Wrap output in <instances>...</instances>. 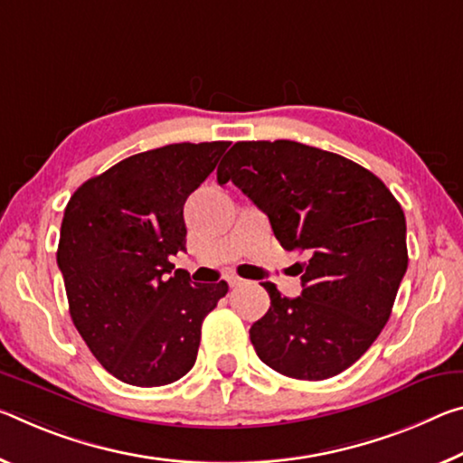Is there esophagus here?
<instances>
[{"instance_id":"obj_1","label":"esophagus","mask_w":463,"mask_h":463,"mask_svg":"<svg viewBox=\"0 0 463 463\" xmlns=\"http://www.w3.org/2000/svg\"><path fill=\"white\" fill-rule=\"evenodd\" d=\"M226 282H229V286H241V284H243V280H241V278L234 276V274L226 276Z\"/></svg>"}]
</instances>
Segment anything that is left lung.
Wrapping results in <instances>:
<instances>
[{
	"mask_svg": "<svg viewBox=\"0 0 463 463\" xmlns=\"http://www.w3.org/2000/svg\"><path fill=\"white\" fill-rule=\"evenodd\" d=\"M268 214L298 263L303 292L263 282L269 309L249 329L280 375L321 381L346 371L377 340L408 268L406 218L385 183L340 154L290 139L237 142L218 166Z\"/></svg>",
	"mask_w": 463,
	"mask_h": 463,
	"instance_id": "8db88e82",
	"label": "left lung"
}]
</instances>
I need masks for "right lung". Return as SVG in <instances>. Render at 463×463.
Listing matches in <instances>:
<instances>
[{"label":"right lung","instance_id":"1","mask_svg":"<svg viewBox=\"0 0 463 463\" xmlns=\"http://www.w3.org/2000/svg\"><path fill=\"white\" fill-rule=\"evenodd\" d=\"M231 142L168 144L88 179L65 205L57 247L70 315L94 358L123 383L158 387L192 371L202 324L229 284H197L183 205Z\"/></svg>","mask_w":463,"mask_h":463}]
</instances>
